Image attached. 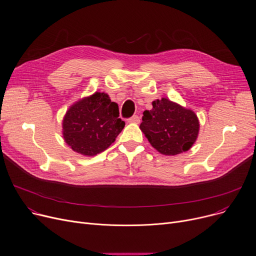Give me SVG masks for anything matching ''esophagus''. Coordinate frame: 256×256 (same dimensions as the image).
Wrapping results in <instances>:
<instances>
[{
  "instance_id": "esophagus-1",
  "label": "esophagus",
  "mask_w": 256,
  "mask_h": 256,
  "mask_svg": "<svg viewBox=\"0 0 256 256\" xmlns=\"http://www.w3.org/2000/svg\"><path fill=\"white\" fill-rule=\"evenodd\" d=\"M128 122H129V123H135V124H140V116H138L134 114V116H132L131 118H128Z\"/></svg>"
}]
</instances>
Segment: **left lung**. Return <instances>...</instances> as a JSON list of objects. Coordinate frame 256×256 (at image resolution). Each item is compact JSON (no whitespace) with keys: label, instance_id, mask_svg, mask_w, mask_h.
Masks as SVG:
<instances>
[{"label":"left lung","instance_id":"1","mask_svg":"<svg viewBox=\"0 0 256 256\" xmlns=\"http://www.w3.org/2000/svg\"><path fill=\"white\" fill-rule=\"evenodd\" d=\"M152 105L151 110L144 112L140 126L150 144L168 156L188 151L200 131L196 114L168 98L157 99Z\"/></svg>","mask_w":256,"mask_h":256}]
</instances>
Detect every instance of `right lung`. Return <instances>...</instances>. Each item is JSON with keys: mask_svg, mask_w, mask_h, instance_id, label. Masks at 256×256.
I'll list each match as a JSON object with an SVG mask.
<instances>
[{"mask_svg": "<svg viewBox=\"0 0 256 256\" xmlns=\"http://www.w3.org/2000/svg\"><path fill=\"white\" fill-rule=\"evenodd\" d=\"M125 122L108 94L96 92L71 105L63 120V138L74 152L95 156L105 151L121 133Z\"/></svg>", "mask_w": 256, "mask_h": 256, "instance_id": "obj_1", "label": "right lung"}]
</instances>
